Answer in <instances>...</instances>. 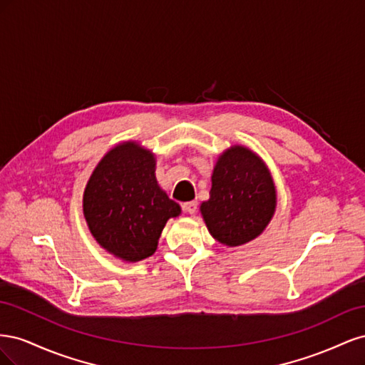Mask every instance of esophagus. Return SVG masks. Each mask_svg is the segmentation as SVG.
<instances>
[{
  "label": "esophagus",
  "instance_id": "34e87169",
  "mask_svg": "<svg viewBox=\"0 0 365 365\" xmlns=\"http://www.w3.org/2000/svg\"><path fill=\"white\" fill-rule=\"evenodd\" d=\"M182 208H184L185 212L189 213V215H195L196 210H197V204H196L195 201H190V202H185V204L182 205Z\"/></svg>",
  "mask_w": 365,
  "mask_h": 365
}]
</instances>
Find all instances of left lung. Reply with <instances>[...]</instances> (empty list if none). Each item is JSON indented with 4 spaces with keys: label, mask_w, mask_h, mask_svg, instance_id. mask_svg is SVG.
<instances>
[{
    "label": "left lung",
    "mask_w": 365,
    "mask_h": 365,
    "mask_svg": "<svg viewBox=\"0 0 365 365\" xmlns=\"http://www.w3.org/2000/svg\"><path fill=\"white\" fill-rule=\"evenodd\" d=\"M277 207V190L268 165L250 148L235 145L216 160L210 197L200 207L219 244L240 247L259 237Z\"/></svg>",
    "instance_id": "left-lung-1"
}]
</instances>
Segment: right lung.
Returning <instances> with one entry per match:
<instances>
[{
  "label": "right lung",
  "mask_w": 365,
  "mask_h": 365,
  "mask_svg": "<svg viewBox=\"0 0 365 365\" xmlns=\"http://www.w3.org/2000/svg\"><path fill=\"white\" fill-rule=\"evenodd\" d=\"M155 153L121 141L97 163L83 190V216L105 251L126 263L150 257L163 228L181 215L155 176Z\"/></svg>",
  "instance_id": "right-lung-1"
}]
</instances>
